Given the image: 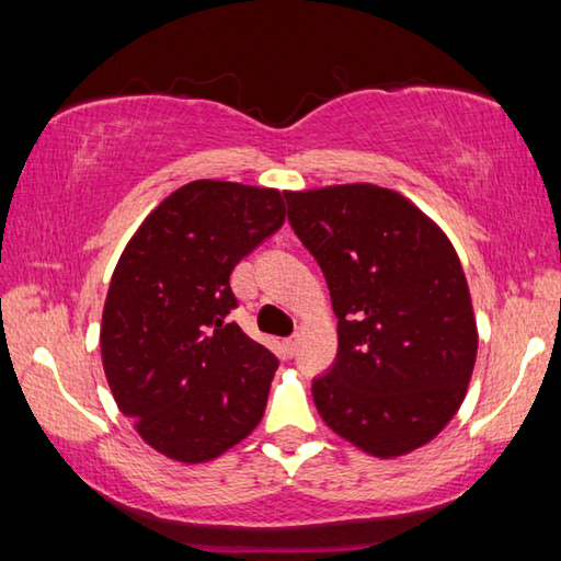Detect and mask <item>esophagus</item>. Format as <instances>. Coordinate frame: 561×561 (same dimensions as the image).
Wrapping results in <instances>:
<instances>
[{"label": "esophagus", "mask_w": 561, "mask_h": 561, "mask_svg": "<svg viewBox=\"0 0 561 561\" xmlns=\"http://www.w3.org/2000/svg\"><path fill=\"white\" fill-rule=\"evenodd\" d=\"M284 346H287V354L294 356V354H297V346H299V336L297 334L289 336L287 341H284Z\"/></svg>", "instance_id": "1"}]
</instances>
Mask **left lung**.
Masks as SVG:
<instances>
[{
	"label": "left lung",
	"mask_w": 561,
	"mask_h": 561,
	"mask_svg": "<svg viewBox=\"0 0 561 561\" xmlns=\"http://www.w3.org/2000/svg\"><path fill=\"white\" fill-rule=\"evenodd\" d=\"M287 203L339 319L334 366L311 383L319 415L376 458L431 443L458 413L478 356L458 252L396 190L329 185Z\"/></svg>",
	"instance_id": "8db88e82"
}]
</instances>
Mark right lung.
I'll return each mask as SVG.
<instances>
[{"label":"right lung","mask_w":561,"mask_h":561,"mask_svg":"<svg viewBox=\"0 0 561 561\" xmlns=\"http://www.w3.org/2000/svg\"><path fill=\"white\" fill-rule=\"evenodd\" d=\"M287 193L193 180L123 250L101 319L111 393L150 448L207 462L262 421L279 360L230 321V274L284 222Z\"/></svg>","instance_id":"add662e5"}]
</instances>
